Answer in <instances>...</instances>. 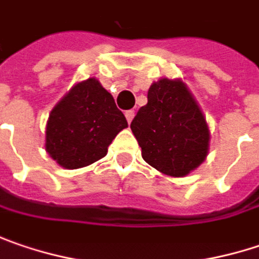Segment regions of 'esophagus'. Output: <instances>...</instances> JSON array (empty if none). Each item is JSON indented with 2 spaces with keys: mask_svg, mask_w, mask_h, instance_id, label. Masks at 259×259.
I'll return each mask as SVG.
<instances>
[{
  "mask_svg": "<svg viewBox=\"0 0 259 259\" xmlns=\"http://www.w3.org/2000/svg\"><path fill=\"white\" fill-rule=\"evenodd\" d=\"M124 115H126L127 123H130V121L133 120V117H135V111H133V110H129V111H126V113H124Z\"/></svg>",
  "mask_w": 259,
  "mask_h": 259,
  "instance_id": "1",
  "label": "esophagus"
}]
</instances>
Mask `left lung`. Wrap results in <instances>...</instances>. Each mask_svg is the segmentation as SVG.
<instances>
[{"mask_svg":"<svg viewBox=\"0 0 259 259\" xmlns=\"http://www.w3.org/2000/svg\"><path fill=\"white\" fill-rule=\"evenodd\" d=\"M142 158L158 171L183 177L206 158L209 129L198 102L180 79H160L148 91V104L130 123Z\"/></svg>","mask_w":259,"mask_h":259,"instance_id":"obj_1","label":"left lung"}]
</instances>
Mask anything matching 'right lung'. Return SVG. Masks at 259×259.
Instances as JSON below:
<instances>
[{
    "mask_svg": "<svg viewBox=\"0 0 259 259\" xmlns=\"http://www.w3.org/2000/svg\"><path fill=\"white\" fill-rule=\"evenodd\" d=\"M127 127L114 98L95 77L76 83L53 108L45 149L64 168H80L107 155L115 136Z\"/></svg>",
    "mask_w": 259,
    "mask_h": 259,
    "instance_id": "obj_1",
    "label": "right lung"
}]
</instances>
